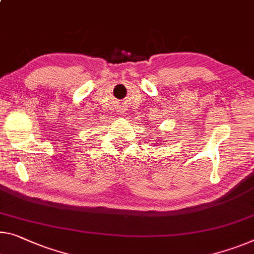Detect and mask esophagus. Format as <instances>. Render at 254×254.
I'll use <instances>...</instances> for the list:
<instances>
[{"instance_id": "obj_1", "label": "esophagus", "mask_w": 254, "mask_h": 254, "mask_svg": "<svg viewBox=\"0 0 254 254\" xmlns=\"http://www.w3.org/2000/svg\"><path fill=\"white\" fill-rule=\"evenodd\" d=\"M119 115H124V114H126V111H125V109L124 108H122V109H119Z\"/></svg>"}]
</instances>
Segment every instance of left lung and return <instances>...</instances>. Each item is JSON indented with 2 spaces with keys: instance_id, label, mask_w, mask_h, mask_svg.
<instances>
[{
  "instance_id": "1",
  "label": "left lung",
  "mask_w": 254,
  "mask_h": 254,
  "mask_svg": "<svg viewBox=\"0 0 254 254\" xmlns=\"http://www.w3.org/2000/svg\"><path fill=\"white\" fill-rule=\"evenodd\" d=\"M154 144H155V143H154Z\"/></svg>"
}]
</instances>
